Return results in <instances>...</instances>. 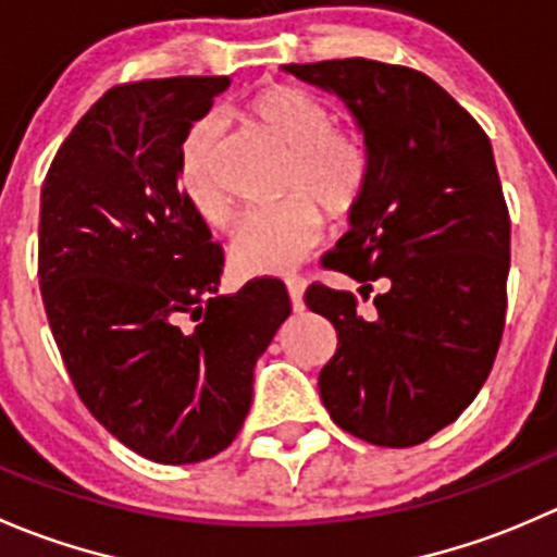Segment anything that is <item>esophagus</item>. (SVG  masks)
<instances>
[{"mask_svg": "<svg viewBox=\"0 0 557 557\" xmlns=\"http://www.w3.org/2000/svg\"><path fill=\"white\" fill-rule=\"evenodd\" d=\"M285 285H288V296H290V305H294L296 312L305 310V288H307V280L299 277V274H290L288 280H285Z\"/></svg>", "mask_w": 557, "mask_h": 557, "instance_id": "34e87169", "label": "esophagus"}]
</instances>
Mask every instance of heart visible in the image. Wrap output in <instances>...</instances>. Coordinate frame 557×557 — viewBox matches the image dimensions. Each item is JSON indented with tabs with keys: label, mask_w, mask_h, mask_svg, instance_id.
Returning <instances> with one entry per match:
<instances>
[{
	"label": "heart",
	"mask_w": 557,
	"mask_h": 557,
	"mask_svg": "<svg viewBox=\"0 0 557 557\" xmlns=\"http://www.w3.org/2000/svg\"><path fill=\"white\" fill-rule=\"evenodd\" d=\"M245 117L290 150L280 183L290 199L245 218L232 239V263L243 274H283L320 243L321 206L331 218H345L361 205L372 183V148L361 132L334 126L329 104L288 83L252 94ZM218 123L199 121L180 150V188L196 215L212 226L232 218V201L218 177Z\"/></svg>",
	"instance_id": "obj_1"
}]
</instances>
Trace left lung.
Instances as JSON below:
<instances>
[{
    "label": "left lung",
    "mask_w": 557,
    "mask_h": 557,
    "mask_svg": "<svg viewBox=\"0 0 557 557\" xmlns=\"http://www.w3.org/2000/svg\"><path fill=\"white\" fill-rule=\"evenodd\" d=\"M336 94L372 148V183L325 267L372 290L312 283L336 329L318 387L331 420L380 447H414L458 420L496 361L507 314L509 210L487 134L440 83L372 59L288 64Z\"/></svg>",
    "instance_id": "left-lung-1"
}]
</instances>
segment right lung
I'll list each match as a JSON object with an SVG mask.
<instances>
[{"label": "right lung", "mask_w": 557, "mask_h": 557, "mask_svg": "<svg viewBox=\"0 0 557 557\" xmlns=\"http://www.w3.org/2000/svg\"><path fill=\"white\" fill-rule=\"evenodd\" d=\"M228 83L110 88L39 196V290L72 385L117 442L166 466L237 440L252 367L290 314L274 277L218 296L223 247L177 188L185 137Z\"/></svg>", "instance_id": "add662e5"}]
</instances>
